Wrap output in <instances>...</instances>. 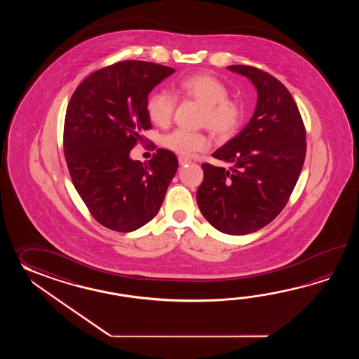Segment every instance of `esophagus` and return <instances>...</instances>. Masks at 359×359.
I'll return each mask as SVG.
<instances>
[{"instance_id":"34e87169","label":"esophagus","mask_w":359,"mask_h":359,"mask_svg":"<svg viewBox=\"0 0 359 359\" xmlns=\"http://www.w3.org/2000/svg\"><path fill=\"white\" fill-rule=\"evenodd\" d=\"M178 161H180V164H181V165H184V164H190L191 163L190 159H187V158H183V156H180V158H178Z\"/></svg>"}]
</instances>
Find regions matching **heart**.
<instances>
[{"label":"heart","instance_id":"obj_1","mask_svg":"<svg viewBox=\"0 0 359 359\" xmlns=\"http://www.w3.org/2000/svg\"><path fill=\"white\" fill-rule=\"evenodd\" d=\"M177 92L198 101L204 107L203 124L218 137H231L244 119V107L229 99V90L221 81L210 74L186 76L177 84ZM176 107V97L167 91L154 92L147 100L149 118L156 126H168ZM163 145L173 153L190 158L210 146L209 137L200 132L175 130L163 138Z\"/></svg>","mask_w":359,"mask_h":359}]
</instances>
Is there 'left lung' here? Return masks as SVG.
<instances>
[{
    "mask_svg": "<svg viewBox=\"0 0 359 359\" xmlns=\"http://www.w3.org/2000/svg\"><path fill=\"white\" fill-rule=\"evenodd\" d=\"M229 70L250 79L258 92L250 122L213 158L229 169L203 164L198 209L214 229L248 235L281 213L304 164L305 128L289 90L275 76L248 65Z\"/></svg>",
    "mask_w": 359,
    "mask_h": 359,
    "instance_id": "left-lung-1",
    "label": "left lung"
}]
</instances>
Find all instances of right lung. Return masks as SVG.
I'll return each instance as SVG.
<instances>
[{"label":"right lung","mask_w":359,"mask_h":359,"mask_svg":"<svg viewBox=\"0 0 359 359\" xmlns=\"http://www.w3.org/2000/svg\"><path fill=\"white\" fill-rule=\"evenodd\" d=\"M175 69L127 60L100 69L76 87L64 124V154L76 192L107 229L132 232L158 214L178 169L176 155L159 149L151 161L130 150L151 128L147 97Z\"/></svg>","instance_id":"add662e5"}]
</instances>
